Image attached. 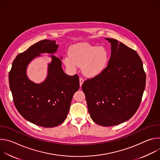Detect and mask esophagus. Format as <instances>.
<instances>
[{"mask_svg":"<svg viewBox=\"0 0 160 160\" xmlns=\"http://www.w3.org/2000/svg\"><path fill=\"white\" fill-rule=\"evenodd\" d=\"M83 82H84L83 78H80V87L82 85V84H83Z\"/></svg>","mask_w":160,"mask_h":160,"instance_id":"1","label":"esophagus"}]
</instances>
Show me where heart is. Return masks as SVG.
I'll list each match as a JSON object with an SVG mask.
<instances>
[{"mask_svg": "<svg viewBox=\"0 0 160 160\" xmlns=\"http://www.w3.org/2000/svg\"><path fill=\"white\" fill-rule=\"evenodd\" d=\"M70 54L64 57V63L71 70L81 66L83 73L93 77L101 73L106 68L109 55L108 50L102 47L88 43H80L71 48Z\"/></svg>", "mask_w": 160, "mask_h": 160, "instance_id": "obj_1", "label": "heart"}]
</instances>
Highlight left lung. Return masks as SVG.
<instances>
[{
  "label": "left lung",
  "instance_id": "left-lung-1",
  "mask_svg": "<svg viewBox=\"0 0 160 160\" xmlns=\"http://www.w3.org/2000/svg\"><path fill=\"white\" fill-rule=\"evenodd\" d=\"M111 58L105 70L82 84L88 112L99 125H117L133 117L141 104L146 73L135 51L113 38Z\"/></svg>",
  "mask_w": 160,
  "mask_h": 160
}]
</instances>
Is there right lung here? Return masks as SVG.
Instances as JSON below:
<instances>
[{"label":"right lung","mask_w":160,"mask_h":160,"mask_svg":"<svg viewBox=\"0 0 160 160\" xmlns=\"http://www.w3.org/2000/svg\"><path fill=\"white\" fill-rule=\"evenodd\" d=\"M58 48L56 41L43 40L32 45L14 59L9 73L13 101L20 115L28 122L43 127H54L67 118L73 94L79 89L78 75H66L61 61L51 55L48 77L41 83L30 80L27 68L40 54H54Z\"/></svg>","instance_id":"right-lung-1"}]
</instances>
